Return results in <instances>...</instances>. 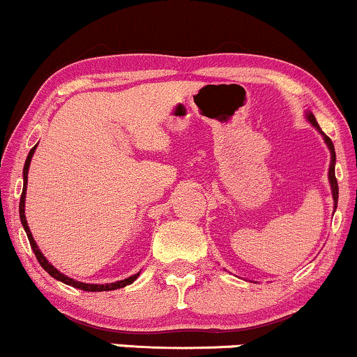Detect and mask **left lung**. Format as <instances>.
I'll list each match as a JSON object with an SVG mask.
<instances>
[{
	"label": "left lung",
	"instance_id": "8db88e82",
	"mask_svg": "<svg viewBox=\"0 0 357 357\" xmlns=\"http://www.w3.org/2000/svg\"><path fill=\"white\" fill-rule=\"evenodd\" d=\"M305 117H307V121H309L310 124H312V126L315 127V129H317L319 132L322 134L324 141H326V144H327V147H329V151H331L329 183H331V190H333V198H334V211H335V208H337V198H339V186H337V179H335V173H334V167H335V151H334V144H333V141H331V139L327 137L326 134L322 132V129H321V127H319L317 121H315V117H314V114H312V112H307V114H305Z\"/></svg>",
	"mask_w": 357,
	"mask_h": 357
}]
</instances>
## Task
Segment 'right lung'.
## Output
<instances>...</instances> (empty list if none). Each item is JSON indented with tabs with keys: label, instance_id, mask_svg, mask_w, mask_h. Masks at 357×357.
I'll list each match as a JSON object with an SVG mask.
<instances>
[{
	"label": "right lung",
	"instance_id": "1",
	"mask_svg": "<svg viewBox=\"0 0 357 357\" xmlns=\"http://www.w3.org/2000/svg\"><path fill=\"white\" fill-rule=\"evenodd\" d=\"M36 146L31 147L30 154H28L26 161H24V167H23V192H22V198H20V220H22V225L24 228V231H26V236L28 240H30V245H31V250H33L36 260L40 261V265L45 268V272H48L53 278H56V280L63 282V284L70 285V287H75V289H80V290H85V292H105V290H116V289H122V287L132 284L134 280L139 277V273L136 275L129 277V278H124V280H119V282H114V284H84V282H77L73 280V278L63 275V273L59 272L50 261L47 260V258L43 257V253L40 252V248L36 247L35 240H33V235H31L30 228H28V223H26V216H24V198H26V183H28V169H30V162H31V158H33V153H35Z\"/></svg>",
	"mask_w": 357,
	"mask_h": 357
}]
</instances>
